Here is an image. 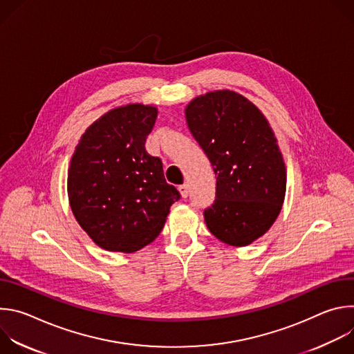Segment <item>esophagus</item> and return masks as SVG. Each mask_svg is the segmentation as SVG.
<instances>
[{
    "instance_id": "1",
    "label": "esophagus",
    "mask_w": 354,
    "mask_h": 354,
    "mask_svg": "<svg viewBox=\"0 0 354 354\" xmlns=\"http://www.w3.org/2000/svg\"><path fill=\"white\" fill-rule=\"evenodd\" d=\"M179 192H180V196H182L183 198H186V197L189 196V186H187V185L179 186Z\"/></svg>"
}]
</instances>
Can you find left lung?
I'll use <instances>...</instances> for the list:
<instances>
[{
  "label": "left lung",
  "instance_id": "8db88e82",
  "mask_svg": "<svg viewBox=\"0 0 354 354\" xmlns=\"http://www.w3.org/2000/svg\"><path fill=\"white\" fill-rule=\"evenodd\" d=\"M185 115L217 175L206 225L224 243L246 246L273 225L283 206L287 176L277 138L263 113L230 89L194 97Z\"/></svg>",
  "mask_w": 354,
  "mask_h": 354
}]
</instances>
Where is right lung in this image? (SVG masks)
Listing matches in <instances>:
<instances>
[{"mask_svg":"<svg viewBox=\"0 0 354 354\" xmlns=\"http://www.w3.org/2000/svg\"><path fill=\"white\" fill-rule=\"evenodd\" d=\"M156 106L130 104L93 122L73 154L67 190L81 228L102 249L131 254L153 242L180 198L162 161L145 151Z\"/></svg>","mask_w":354,"mask_h":354,"instance_id":"add662e5","label":"right lung"}]
</instances>
